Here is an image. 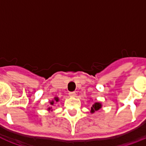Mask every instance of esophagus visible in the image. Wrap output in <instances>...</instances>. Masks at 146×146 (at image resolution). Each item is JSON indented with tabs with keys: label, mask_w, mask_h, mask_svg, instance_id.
<instances>
[{
	"label": "esophagus",
	"mask_w": 146,
	"mask_h": 146,
	"mask_svg": "<svg viewBox=\"0 0 146 146\" xmlns=\"http://www.w3.org/2000/svg\"><path fill=\"white\" fill-rule=\"evenodd\" d=\"M69 95H70V97H75L76 96V93L75 92H70Z\"/></svg>",
	"instance_id": "obj_1"
}]
</instances>
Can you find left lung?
I'll list each match as a JSON object with an SVG mask.
<instances>
[{"label": "left lung", "instance_id": "left-lung-1", "mask_svg": "<svg viewBox=\"0 0 146 146\" xmlns=\"http://www.w3.org/2000/svg\"><path fill=\"white\" fill-rule=\"evenodd\" d=\"M102 107V104L101 102H96L94 104L92 105V106L91 107V113H94L95 111H98V110H100Z\"/></svg>", "mask_w": 146, "mask_h": 146}]
</instances>
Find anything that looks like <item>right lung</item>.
Returning <instances> with one entry per match:
<instances>
[{
	"label": "right lung",
	"mask_w": 146,
	"mask_h": 146,
	"mask_svg": "<svg viewBox=\"0 0 146 146\" xmlns=\"http://www.w3.org/2000/svg\"><path fill=\"white\" fill-rule=\"evenodd\" d=\"M58 101H59V98H58V97H56V96H55L53 100H51V101L49 102L50 106H48V109H47V110H48V111H49V112H52V111H53V110H52V106H54V102H58Z\"/></svg>",
	"instance_id": "1"
}]
</instances>
